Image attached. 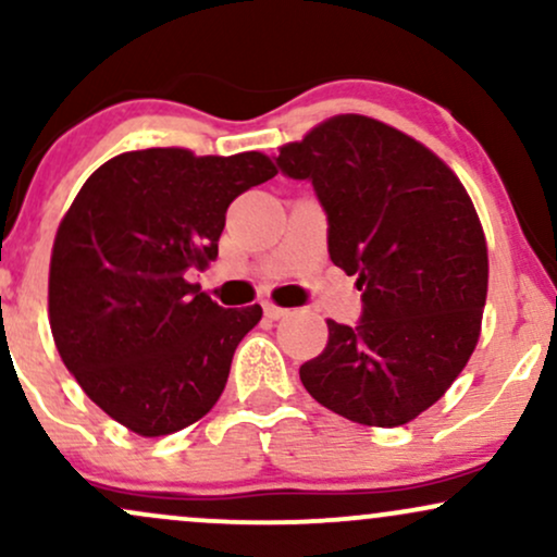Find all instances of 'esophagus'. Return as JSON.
Listing matches in <instances>:
<instances>
[{
    "instance_id": "34e87169",
    "label": "esophagus",
    "mask_w": 557,
    "mask_h": 557,
    "mask_svg": "<svg viewBox=\"0 0 557 557\" xmlns=\"http://www.w3.org/2000/svg\"><path fill=\"white\" fill-rule=\"evenodd\" d=\"M287 314H290V311L283 309V306L272 304V300H264V317H267V319H283V317H287Z\"/></svg>"
}]
</instances>
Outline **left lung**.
I'll use <instances>...</instances> for the list:
<instances>
[{
	"label": "left lung",
	"instance_id": "left-lung-1",
	"mask_svg": "<svg viewBox=\"0 0 557 557\" xmlns=\"http://www.w3.org/2000/svg\"><path fill=\"white\" fill-rule=\"evenodd\" d=\"M277 164L314 185L332 264L363 290L361 322L327 319V345L300 382L356 424H408L479 343L490 261L474 203L434 151L367 114L324 120L285 144Z\"/></svg>",
	"mask_w": 557,
	"mask_h": 557
}]
</instances>
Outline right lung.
Segmentation results:
<instances>
[{
	"instance_id": "add662e5",
	"label": "right lung",
	"mask_w": 557,
	"mask_h": 557,
	"mask_svg": "<svg viewBox=\"0 0 557 557\" xmlns=\"http://www.w3.org/2000/svg\"><path fill=\"white\" fill-rule=\"evenodd\" d=\"M277 175L261 151H125L83 183L57 227L49 324L83 393L140 437L207 417L261 306L222 309L185 272L216 259L227 207Z\"/></svg>"
}]
</instances>
